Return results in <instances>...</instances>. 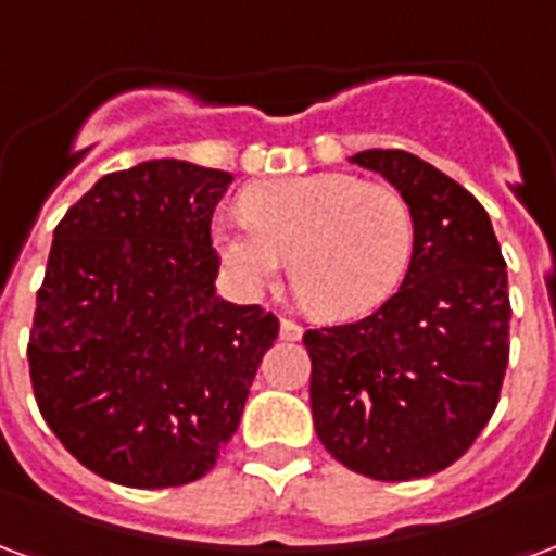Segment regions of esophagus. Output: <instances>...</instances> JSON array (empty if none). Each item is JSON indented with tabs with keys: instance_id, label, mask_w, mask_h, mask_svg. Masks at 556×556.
<instances>
[{
	"instance_id": "34e87169",
	"label": "esophagus",
	"mask_w": 556,
	"mask_h": 556,
	"mask_svg": "<svg viewBox=\"0 0 556 556\" xmlns=\"http://www.w3.org/2000/svg\"><path fill=\"white\" fill-rule=\"evenodd\" d=\"M279 337L286 339V342H298L303 337V327L298 321H291V318H282L279 321Z\"/></svg>"
}]
</instances>
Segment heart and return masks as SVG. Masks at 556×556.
I'll list each match as a JSON object with an SVG mask.
<instances>
[{"instance_id":"heart-1","label":"heart","mask_w":556,"mask_h":556,"mask_svg":"<svg viewBox=\"0 0 556 556\" xmlns=\"http://www.w3.org/2000/svg\"><path fill=\"white\" fill-rule=\"evenodd\" d=\"M219 262L247 291L267 289L291 258L303 303L361 318L393 298L414 255V214L399 190L345 172L253 184L243 214L214 223Z\"/></svg>"}]
</instances>
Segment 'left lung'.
<instances>
[{
  "instance_id": "8db88e82",
  "label": "left lung",
  "mask_w": 556,
  "mask_h": 556,
  "mask_svg": "<svg viewBox=\"0 0 556 556\" xmlns=\"http://www.w3.org/2000/svg\"><path fill=\"white\" fill-rule=\"evenodd\" d=\"M384 175L414 214V255L363 321L306 330L309 405L337 462L381 482L438 473L485 429L509 361L506 262L485 207L417 154L349 157Z\"/></svg>"
}]
</instances>
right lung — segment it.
Wrapping results in <instances>:
<instances>
[{
  "mask_svg": "<svg viewBox=\"0 0 556 556\" xmlns=\"http://www.w3.org/2000/svg\"><path fill=\"white\" fill-rule=\"evenodd\" d=\"M231 172L146 160L110 172L53 231L29 337L47 426L98 477L169 489L238 431L279 321L217 294L211 217Z\"/></svg>",
  "mask_w": 556,
  "mask_h": 556,
  "instance_id": "right-lung-1",
  "label": "right lung"
}]
</instances>
